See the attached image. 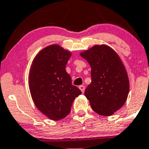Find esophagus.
<instances>
[{
    "mask_svg": "<svg viewBox=\"0 0 149 149\" xmlns=\"http://www.w3.org/2000/svg\"><path fill=\"white\" fill-rule=\"evenodd\" d=\"M78 88H79V89L81 90V92H82L83 93H84V91H85V86H83V85H81V86H80Z\"/></svg>",
    "mask_w": 149,
    "mask_h": 149,
    "instance_id": "obj_1",
    "label": "esophagus"
}]
</instances>
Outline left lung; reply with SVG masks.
<instances>
[{"mask_svg":"<svg viewBox=\"0 0 149 149\" xmlns=\"http://www.w3.org/2000/svg\"><path fill=\"white\" fill-rule=\"evenodd\" d=\"M81 56L91 67V83L85 95L96 113L110 116L127 100L130 83L117 54L106 45H95Z\"/></svg>","mask_w":149,"mask_h":149,"instance_id":"left-lung-1","label":"left lung"}]
</instances>
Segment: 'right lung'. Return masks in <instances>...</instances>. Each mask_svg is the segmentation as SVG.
I'll return each instance as SVG.
<instances>
[{"label":"right lung","instance_id":"obj_1","mask_svg":"<svg viewBox=\"0 0 149 149\" xmlns=\"http://www.w3.org/2000/svg\"><path fill=\"white\" fill-rule=\"evenodd\" d=\"M71 53L58 45L43 49L36 56L29 76V91L36 107L51 120H59L69 114L73 100L81 94L72 85L66 71Z\"/></svg>","mask_w":149,"mask_h":149}]
</instances>
